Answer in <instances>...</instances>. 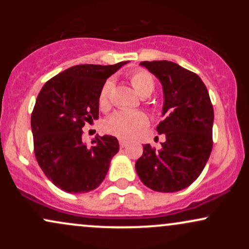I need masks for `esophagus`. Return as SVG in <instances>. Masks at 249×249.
<instances>
[{
  "label": "esophagus",
  "mask_w": 249,
  "mask_h": 249,
  "mask_svg": "<svg viewBox=\"0 0 249 249\" xmlns=\"http://www.w3.org/2000/svg\"><path fill=\"white\" fill-rule=\"evenodd\" d=\"M126 145H127V142L125 141V139H119V146L123 148L126 146Z\"/></svg>",
  "instance_id": "esophagus-1"
}]
</instances>
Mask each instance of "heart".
<instances>
[{"instance_id": "obj_1", "label": "heart", "mask_w": 249, "mask_h": 249, "mask_svg": "<svg viewBox=\"0 0 249 249\" xmlns=\"http://www.w3.org/2000/svg\"><path fill=\"white\" fill-rule=\"evenodd\" d=\"M131 85L138 95L147 97L154 91L156 83L152 75L146 70H136L128 76ZM112 82L107 81L99 91L98 104L102 110L110 107V93ZM148 119L146 115L141 111H117L105 121V130L108 133L115 134L121 138H132L142 128L146 127Z\"/></svg>"}]
</instances>
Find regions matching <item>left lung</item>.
<instances>
[{
	"mask_svg": "<svg viewBox=\"0 0 249 249\" xmlns=\"http://www.w3.org/2000/svg\"><path fill=\"white\" fill-rule=\"evenodd\" d=\"M164 90V119L157 126L166 141L157 151L144 145L136 171L145 186L177 192L200 176L213 147L214 111L206 85L192 71L168 61L142 62Z\"/></svg>",
	"mask_w": 249,
	"mask_h": 249,
	"instance_id": "left-lung-1",
	"label": "left lung"
}]
</instances>
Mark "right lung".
Instances as JSON below:
<instances>
[{
  "label": "right lung",
  "instance_id": "add662e5",
  "mask_svg": "<svg viewBox=\"0 0 249 249\" xmlns=\"http://www.w3.org/2000/svg\"><path fill=\"white\" fill-rule=\"evenodd\" d=\"M126 63L75 65L49 79L37 96L31 113L34 152L48 179L65 192L87 193L98 187L119 151L112 136H97L87 146L82 128L98 119L99 91Z\"/></svg>",
  "mask_w": 249,
  "mask_h": 249
}]
</instances>
